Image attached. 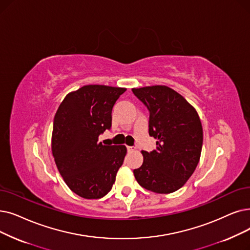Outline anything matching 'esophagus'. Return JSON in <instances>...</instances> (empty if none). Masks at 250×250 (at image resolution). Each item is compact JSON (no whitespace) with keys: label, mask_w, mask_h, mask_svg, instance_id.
<instances>
[{"label":"esophagus","mask_w":250,"mask_h":250,"mask_svg":"<svg viewBox=\"0 0 250 250\" xmlns=\"http://www.w3.org/2000/svg\"><path fill=\"white\" fill-rule=\"evenodd\" d=\"M126 149H127L128 152H134V151H136V148H135V147H132V146H127Z\"/></svg>","instance_id":"1"}]
</instances>
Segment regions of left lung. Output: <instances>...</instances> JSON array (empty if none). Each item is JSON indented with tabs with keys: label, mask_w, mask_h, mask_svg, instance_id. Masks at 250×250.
Returning a JSON list of instances; mask_svg holds the SVG:
<instances>
[{
	"label": "left lung",
	"mask_w": 250,
	"mask_h": 250,
	"mask_svg": "<svg viewBox=\"0 0 250 250\" xmlns=\"http://www.w3.org/2000/svg\"><path fill=\"white\" fill-rule=\"evenodd\" d=\"M148 108L149 135L156 150L142 151L143 165L134 169L140 186L158 194L182 188L196 168L201 154L203 131L195 108L167 85L132 89Z\"/></svg>",
	"instance_id": "obj_1"
}]
</instances>
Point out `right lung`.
Listing matches in <instances>:
<instances>
[{
	"instance_id": "obj_1",
	"label": "right lung",
	"mask_w": 250,
	"mask_h": 250,
	"mask_svg": "<svg viewBox=\"0 0 250 250\" xmlns=\"http://www.w3.org/2000/svg\"><path fill=\"white\" fill-rule=\"evenodd\" d=\"M125 88L88 84L66 95L54 117L52 153L69 189L85 199L109 192L123 166L125 145H103L99 136L111 126L112 108Z\"/></svg>"
}]
</instances>
